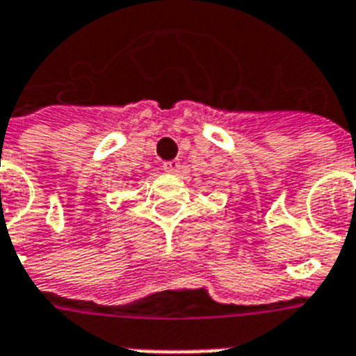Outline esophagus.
<instances>
[{
  "mask_svg": "<svg viewBox=\"0 0 356 356\" xmlns=\"http://www.w3.org/2000/svg\"><path fill=\"white\" fill-rule=\"evenodd\" d=\"M164 172L166 173H179L181 170V162L179 161H170V162H164Z\"/></svg>",
  "mask_w": 356,
  "mask_h": 356,
  "instance_id": "34e87169",
  "label": "esophagus"
}]
</instances>
